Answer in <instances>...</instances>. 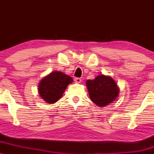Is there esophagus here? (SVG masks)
<instances>
[{
    "label": "esophagus",
    "mask_w": 154,
    "mask_h": 154,
    "mask_svg": "<svg viewBox=\"0 0 154 154\" xmlns=\"http://www.w3.org/2000/svg\"><path fill=\"white\" fill-rule=\"evenodd\" d=\"M75 82H77V83H80L81 82H82V79H81L80 78H75Z\"/></svg>",
    "instance_id": "obj_1"
}]
</instances>
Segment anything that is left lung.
I'll return each mask as SVG.
<instances>
[{"label": "left lung", "mask_w": 154, "mask_h": 154, "mask_svg": "<svg viewBox=\"0 0 154 154\" xmlns=\"http://www.w3.org/2000/svg\"><path fill=\"white\" fill-rule=\"evenodd\" d=\"M86 86L91 100L100 107L113 103L119 95L117 84L109 76L100 75L94 79H88Z\"/></svg>", "instance_id": "obj_1"}]
</instances>
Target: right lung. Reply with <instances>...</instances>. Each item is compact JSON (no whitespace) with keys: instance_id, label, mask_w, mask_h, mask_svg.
Wrapping results in <instances>:
<instances>
[{"instance_id":"right-lung-1","label":"right lung","mask_w":154,"mask_h":154,"mask_svg":"<svg viewBox=\"0 0 154 154\" xmlns=\"http://www.w3.org/2000/svg\"><path fill=\"white\" fill-rule=\"evenodd\" d=\"M72 82V77L63 72H53L41 79L38 85V93L45 102L55 103L61 98L67 86Z\"/></svg>"}]
</instances>
